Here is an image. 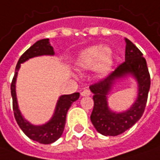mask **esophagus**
<instances>
[{
  "label": "esophagus",
  "mask_w": 160,
  "mask_h": 160,
  "mask_svg": "<svg viewBox=\"0 0 160 160\" xmlns=\"http://www.w3.org/2000/svg\"><path fill=\"white\" fill-rule=\"evenodd\" d=\"M90 94L91 92L88 89H85V90H83L80 93L81 97H88V96H90Z\"/></svg>",
  "instance_id": "1"
}]
</instances>
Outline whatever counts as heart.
I'll return each instance as SVG.
<instances>
[{"label": "heart", "mask_w": 160, "mask_h": 160, "mask_svg": "<svg viewBox=\"0 0 160 160\" xmlns=\"http://www.w3.org/2000/svg\"><path fill=\"white\" fill-rule=\"evenodd\" d=\"M114 57L111 48L102 45L91 46L81 50L75 60V65L81 70H96L101 77L107 76L112 69Z\"/></svg>", "instance_id": "1"}]
</instances>
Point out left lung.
Instances as JSON below:
<instances>
[{"instance_id": "left-lung-1", "label": "left lung", "mask_w": 160, "mask_h": 160, "mask_svg": "<svg viewBox=\"0 0 160 160\" xmlns=\"http://www.w3.org/2000/svg\"><path fill=\"white\" fill-rule=\"evenodd\" d=\"M125 62L102 81L89 87L93 93L94 108L91 113L92 124L98 133L105 136H116L124 133L142 116L151 87V78L145 58L134 43L125 38ZM131 77L138 85V97L127 111L114 112L108 107V95L119 80Z\"/></svg>"}]
</instances>
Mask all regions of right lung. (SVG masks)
Segmentation results:
<instances>
[{
    "instance_id": "1",
    "label": "right lung",
    "mask_w": 160,
    "mask_h": 160,
    "mask_svg": "<svg viewBox=\"0 0 160 160\" xmlns=\"http://www.w3.org/2000/svg\"><path fill=\"white\" fill-rule=\"evenodd\" d=\"M54 55H55V51L49 43V39H42L36 42L19 58L16 66L14 78L12 80V83L10 87L12 102H13V111H14V116L17 120V123L18 124L22 131L30 139L43 144L52 143L61 137L65 125L67 112L69 108L72 106V102L79 99L80 93L60 96L57 102L56 108L51 118L45 124L33 125L26 118H25L20 112L18 98H17V92H16V82H17V77L21 63H25L27 60L36 57L54 56Z\"/></svg>"
}]
</instances>
